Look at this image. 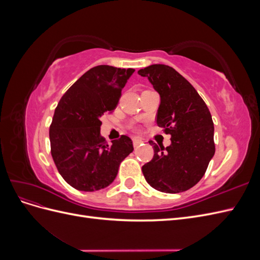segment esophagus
I'll use <instances>...</instances> for the list:
<instances>
[{
	"instance_id": "34e87169",
	"label": "esophagus",
	"mask_w": 260,
	"mask_h": 260,
	"mask_svg": "<svg viewBox=\"0 0 260 260\" xmlns=\"http://www.w3.org/2000/svg\"><path fill=\"white\" fill-rule=\"evenodd\" d=\"M132 141H133V146H135V147H138L141 143H143V141L139 139V138H133Z\"/></svg>"
}]
</instances>
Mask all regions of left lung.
I'll return each instance as SVG.
<instances>
[{"instance_id": "8db88e82", "label": "left lung", "mask_w": 260, "mask_h": 260, "mask_svg": "<svg viewBox=\"0 0 260 260\" xmlns=\"http://www.w3.org/2000/svg\"><path fill=\"white\" fill-rule=\"evenodd\" d=\"M138 74L147 77L159 93L156 122L171 135V144L166 148L149 142L154 156L142 167L144 178L157 191L184 192L205 175L215 154L210 112L193 85L172 67L155 64Z\"/></svg>"}]
</instances>
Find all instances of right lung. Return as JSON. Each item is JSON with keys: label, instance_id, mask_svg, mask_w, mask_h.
I'll return each instance as SVG.
<instances>
[{"label": "right lung", "instance_id": "right-lung-1", "mask_svg": "<svg viewBox=\"0 0 260 260\" xmlns=\"http://www.w3.org/2000/svg\"><path fill=\"white\" fill-rule=\"evenodd\" d=\"M135 69L100 65L88 70L59 100L50 125L51 154L60 176L76 190L93 192L111 184L133 151L127 136L109 145L101 117L113 113Z\"/></svg>", "mask_w": 260, "mask_h": 260}]
</instances>
